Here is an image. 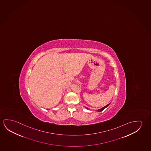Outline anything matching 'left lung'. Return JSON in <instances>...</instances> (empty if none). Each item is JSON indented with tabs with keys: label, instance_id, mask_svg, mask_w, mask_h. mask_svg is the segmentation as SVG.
Listing matches in <instances>:
<instances>
[{
	"label": "left lung",
	"instance_id": "8db88e82",
	"mask_svg": "<svg viewBox=\"0 0 151 151\" xmlns=\"http://www.w3.org/2000/svg\"><path fill=\"white\" fill-rule=\"evenodd\" d=\"M110 104H110H107V106H104V107H103V108H101V109H99V110H98V111H99V112L102 111V110H104V109H105V108H106V107H108V106H109V104ZM87 109H88V108H87Z\"/></svg>",
	"mask_w": 151,
	"mask_h": 151
}]
</instances>
